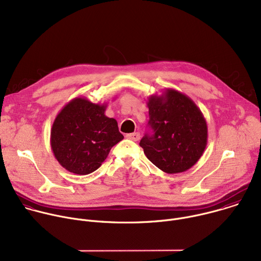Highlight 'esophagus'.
<instances>
[{"mask_svg":"<svg viewBox=\"0 0 261 261\" xmlns=\"http://www.w3.org/2000/svg\"><path fill=\"white\" fill-rule=\"evenodd\" d=\"M126 137L129 138V139H131V140H133V141H137V140H139V138H140V134H139L138 132L130 133V134H127Z\"/></svg>","mask_w":261,"mask_h":261,"instance_id":"1","label":"esophagus"}]
</instances>
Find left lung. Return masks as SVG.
Masks as SVG:
<instances>
[{
    "label": "left lung",
    "mask_w": 261,
    "mask_h": 261,
    "mask_svg": "<svg viewBox=\"0 0 261 261\" xmlns=\"http://www.w3.org/2000/svg\"><path fill=\"white\" fill-rule=\"evenodd\" d=\"M153 134L139 142L144 155L166 173L190 169L202 156L207 143V125L194 101L173 89L147 99Z\"/></svg>",
    "instance_id": "left-lung-1"
}]
</instances>
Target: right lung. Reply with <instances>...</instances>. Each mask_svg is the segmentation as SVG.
Segmentation results:
<instances>
[{
  "instance_id": "1",
  "label": "right lung",
  "mask_w": 261,
  "mask_h": 261,
  "mask_svg": "<svg viewBox=\"0 0 261 261\" xmlns=\"http://www.w3.org/2000/svg\"><path fill=\"white\" fill-rule=\"evenodd\" d=\"M107 103H93L85 97L68 102L56 117L50 145L58 162L75 174L98 169L111 147L124 136L118 122L105 116Z\"/></svg>"
}]
</instances>
